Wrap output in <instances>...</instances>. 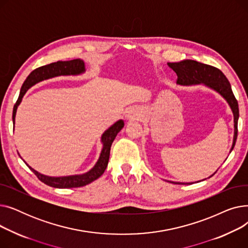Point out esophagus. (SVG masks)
Instances as JSON below:
<instances>
[{"label":"esophagus","mask_w":248,"mask_h":248,"mask_svg":"<svg viewBox=\"0 0 248 248\" xmlns=\"http://www.w3.org/2000/svg\"><path fill=\"white\" fill-rule=\"evenodd\" d=\"M138 115L137 111L135 109H131L129 111H127V114H126V119L129 120V121H134L136 120V116Z\"/></svg>","instance_id":"esophagus-1"}]
</instances>
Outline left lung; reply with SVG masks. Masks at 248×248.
Masks as SVG:
<instances>
[{"label":"left lung","instance_id":"left-lung-1","mask_svg":"<svg viewBox=\"0 0 248 248\" xmlns=\"http://www.w3.org/2000/svg\"><path fill=\"white\" fill-rule=\"evenodd\" d=\"M168 65L169 67H171L176 72L178 76L177 83L179 85H196V84L203 83L206 86L217 91L218 93H220L227 100L234 115V138H233V144L230 150V153H231L234 146H235L236 139H237V132H238L237 123H238V117H239V109H238V102L232 93L231 85L226 76L220 69L214 66H211V65L200 63L198 61L190 60V59L183 60L180 62H173V63L169 62ZM175 184L186 185V183H175ZM189 184H193V183H189Z\"/></svg>","mask_w":248,"mask_h":248}]
</instances>
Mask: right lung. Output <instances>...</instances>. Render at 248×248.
<instances>
[{
  "label": "right lung",
  "mask_w": 248,
  "mask_h": 248,
  "mask_svg": "<svg viewBox=\"0 0 248 248\" xmlns=\"http://www.w3.org/2000/svg\"><path fill=\"white\" fill-rule=\"evenodd\" d=\"M85 71L84 68V62L81 59H73L69 61H57L54 63H50L44 66H41L39 68H36L33 70L29 76L26 78L25 82L23 83L20 91V95L15 103L14 109H13V123L15 124V116L16 111L18 108V106L22 101V98L24 94L26 93L31 86L34 84L40 82L45 79H49V78L60 76V75H78L81 74ZM124 121L116 122L114 124H112L108 129L103 133L101 136V141L103 144L99 159L96 162L95 166L91 169V170L85 174L82 175H75V176H67V177H48L45 175H42L35 171L34 169L29 167L33 173L37 176V178L43 182L44 184L54 187V188H77L85 186L91 182L95 181L98 179L106 171V169L108 164L109 159V153H110V147L113 140L115 139L116 135L121 132V129L124 127Z\"/></svg>",
  "instance_id": "1"
}]
</instances>
